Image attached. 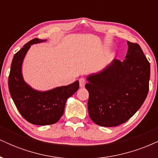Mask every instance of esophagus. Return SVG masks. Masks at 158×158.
<instances>
[{"label":"esophagus","mask_w":158,"mask_h":158,"mask_svg":"<svg viewBox=\"0 0 158 158\" xmlns=\"http://www.w3.org/2000/svg\"><path fill=\"white\" fill-rule=\"evenodd\" d=\"M85 84H86V81H85L84 78H81V79H79V86H80L81 88H84Z\"/></svg>","instance_id":"1"}]
</instances>
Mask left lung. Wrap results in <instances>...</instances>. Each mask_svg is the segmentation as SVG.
<instances>
[{
    "mask_svg": "<svg viewBox=\"0 0 158 158\" xmlns=\"http://www.w3.org/2000/svg\"><path fill=\"white\" fill-rule=\"evenodd\" d=\"M128 43L123 61L114 59L100 73L88 77V113L100 126L123 124L138 110L149 90L150 63L140 46Z\"/></svg>",
    "mask_w": 158,
    "mask_h": 158,
    "instance_id": "8db88e82",
    "label": "left lung"
}]
</instances>
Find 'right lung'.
I'll return each mask as SVG.
<instances>
[{
	"mask_svg": "<svg viewBox=\"0 0 158 158\" xmlns=\"http://www.w3.org/2000/svg\"><path fill=\"white\" fill-rule=\"evenodd\" d=\"M46 40L34 39L27 42L14 56L9 75V90L12 100L21 116L32 124L52 125L64 114L67 99L77 91L79 81L67 86L58 87L48 91L32 89L23 81L21 74L23 59L31 44Z\"/></svg>",
	"mask_w": 158,
	"mask_h": 158,
	"instance_id": "add662e5",
	"label": "right lung"
}]
</instances>
